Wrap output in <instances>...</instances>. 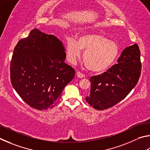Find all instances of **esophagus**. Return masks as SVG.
Wrapping results in <instances>:
<instances>
[{
	"instance_id": "1",
	"label": "esophagus",
	"mask_w": 150,
	"mask_h": 150,
	"mask_svg": "<svg viewBox=\"0 0 150 150\" xmlns=\"http://www.w3.org/2000/svg\"><path fill=\"white\" fill-rule=\"evenodd\" d=\"M76 75H77V76L79 78H83L85 77V75L83 74H82V73L80 72H78L76 73Z\"/></svg>"
}]
</instances>
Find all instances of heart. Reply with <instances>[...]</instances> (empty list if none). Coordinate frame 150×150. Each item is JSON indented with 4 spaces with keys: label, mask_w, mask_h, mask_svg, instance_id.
I'll list each match as a JSON object with an SVG mask.
<instances>
[{
    "label": "heart",
    "mask_w": 150,
    "mask_h": 150,
    "mask_svg": "<svg viewBox=\"0 0 150 150\" xmlns=\"http://www.w3.org/2000/svg\"><path fill=\"white\" fill-rule=\"evenodd\" d=\"M83 62L88 69L94 72H103L114 64L119 54V45L115 41L96 33H82L77 41L68 38L66 48L68 61L76 63L82 53Z\"/></svg>",
    "instance_id": "1"
}]
</instances>
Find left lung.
Wrapping results in <instances>:
<instances>
[{"label":"left lung","instance_id":"1","mask_svg":"<svg viewBox=\"0 0 150 150\" xmlns=\"http://www.w3.org/2000/svg\"><path fill=\"white\" fill-rule=\"evenodd\" d=\"M102 74L91 77V90L86 100L98 110L115 105L128 96L140 76V51L137 44L123 50L117 60Z\"/></svg>","mask_w":150,"mask_h":150}]
</instances>
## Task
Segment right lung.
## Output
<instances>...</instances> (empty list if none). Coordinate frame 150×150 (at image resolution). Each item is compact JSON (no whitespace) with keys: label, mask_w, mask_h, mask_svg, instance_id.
I'll use <instances>...</instances> for the list:
<instances>
[{"label":"right lung","mask_w":150,"mask_h":150,"mask_svg":"<svg viewBox=\"0 0 150 150\" xmlns=\"http://www.w3.org/2000/svg\"><path fill=\"white\" fill-rule=\"evenodd\" d=\"M65 59L61 41L34 28L14 49L10 63L13 88L32 108L41 111L52 108L75 75Z\"/></svg>","instance_id":"obj_1"}]
</instances>
